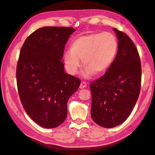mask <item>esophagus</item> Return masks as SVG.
Instances as JSON below:
<instances>
[{"mask_svg":"<svg viewBox=\"0 0 155 155\" xmlns=\"http://www.w3.org/2000/svg\"><path fill=\"white\" fill-rule=\"evenodd\" d=\"M87 87V83L85 81H82V82L81 83V85H80V88H84V87Z\"/></svg>","mask_w":155,"mask_h":155,"instance_id":"esophagus-1","label":"esophagus"}]
</instances>
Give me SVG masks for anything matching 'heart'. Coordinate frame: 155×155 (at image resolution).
<instances>
[{"instance_id":"1","label":"heart","mask_w":155,"mask_h":155,"mask_svg":"<svg viewBox=\"0 0 155 155\" xmlns=\"http://www.w3.org/2000/svg\"><path fill=\"white\" fill-rule=\"evenodd\" d=\"M118 50V42L114 35L109 32L83 35L73 41L70 49L64 54L67 71L75 74L81 67V61L86 66L85 77L103 74L114 62Z\"/></svg>"}]
</instances>
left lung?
I'll return each instance as SVG.
<instances>
[{
    "mask_svg": "<svg viewBox=\"0 0 155 155\" xmlns=\"http://www.w3.org/2000/svg\"><path fill=\"white\" fill-rule=\"evenodd\" d=\"M118 50L105 74L91 82V116L97 124L113 128L124 122L141 90V68L137 48L127 34L114 28Z\"/></svg>",
    "mask_w": 155,
    "mask_h": 155,
    "instance_id": "obj_1",
    "label": "left lung"
}]
</instances>
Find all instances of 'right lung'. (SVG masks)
<instances>
[{"label": "right lung", "instance_id": "add662e5", "mask_svg": "<svg viewBox=\"0 0 155 155\" xmlns=\"http://www.w3.org/2000/svg\"><path fill=\"white\" fill-rule=\"evenodd\" d=\"M72 27H45L34 31L21 48L16 68L18 94L23 107L41 127L53 128L66 119L68 99L81 80L64 72L65 44Z\"/></svg>", "mask_w": 155, "mask_h": 155}]
</instances>
